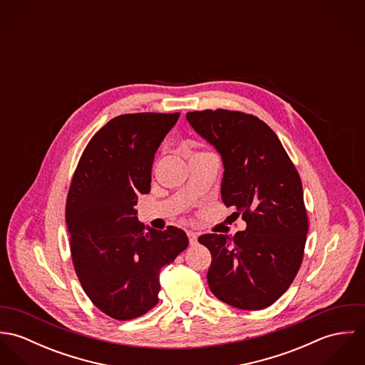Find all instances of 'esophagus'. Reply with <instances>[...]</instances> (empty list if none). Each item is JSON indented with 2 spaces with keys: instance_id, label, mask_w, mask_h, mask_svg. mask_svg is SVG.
Returning a JSON list of instances; mask_svg holds the SVG:
<instances>
[{
  "instance_id": "34e87169",
  "label": "esophagus",
  "mask_w": 365,
  "mask_h": 365,
  "mask_svg": "<svg viewBox=\"0 0 365 365\" xmlns=\"http://www.w3.org/2000/svg\"><path fill=\"white\" fill-rule=\"evenodd\" d=\"M187 236H188L190 245H191V246H195V245H197V242H198V236H197V233H195V232H188V233H187Z\"/></svg>"
}]
</instances>
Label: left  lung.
I'll return each instance as SVG.
<instances>
[{
  "mask_svg": "<svg viewBox=\"0 0 365 365\" xmlns=\"http://www.w3.org/2000/svg\"><path fill=\"white\" fill-rule=\"evenodd\" d=\"M191 126L216 148L225 165L222 201L246 222L233 237L208 233L198 242L212 256L208 284L222 302L260 311L292 284L304 260L308 215L301 177L274 130L240 110L187 113Z\"/></svg>",
  "mask_w": 365,
  "mask_h": 365,
  "instance_id": "left-lung-1",
  "label": "left lung"
}]
</instances>
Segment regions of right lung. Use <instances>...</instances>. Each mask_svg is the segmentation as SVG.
Wrapping results in <instances>:
<instances>
[{
    "instance_id": "obj_1",
    "label": "right lung",
    "mask_w": 365,
    "mask_h": 365,
    "mask_svg": "<svg viewBox=\"0 0 365 365\" xmlns=\"http://www.w3.org/2000/svg\"><path fill=\"white\" fill-rule=\"evenodd\" d=\"M180 113L139 112L110 119L78 160L66 201L71 260L90 301L116 320L158 302L160 269L187 249L184 230L138 222L139 194L150 192L160 143Z\"/></svg>"
}]
</instances>
